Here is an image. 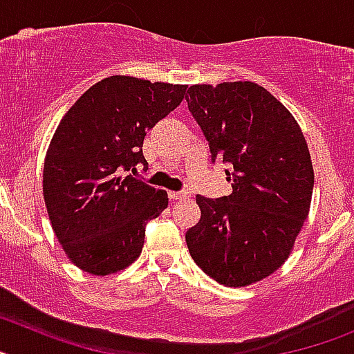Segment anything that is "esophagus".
Wrapping results in <instances>:
<instances>
[{"instance_id":"1","label":"esophagus","mask_w":354,"mask_h":354,"mask_svg":"<svg viewBox=\"0 0 354 354\" xmlns=\"http://www.w3.org/2000/svg\"><path fill=\"white\" fill-rule=\"evenodd\" d=\"M168 196H170L171 200H184L187 196L186 192H170L168 193Z\"/></svg>"}]
</instances>
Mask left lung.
I'll return each mask as SVG.
<instances>
[{"instance_id": "left-lung-1", "label": "left lung", "mask_w": 354, "mask_h": 354, "mask_svg": "<svg viewBox=\"0 0 354 354\" xmlns=\"http://www.w3.org/2000/svg\"><path fill=\"white\" fill-rule=\"evenodd\" d=\"M186 101L211 158L230 170L232 193L196 195L186 243L200 270L227 287L270 277L289 257L310 209L314 168L289 109L252 81L193 84Z\"/></svg>"}]
</instances>
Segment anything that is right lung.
Listing matches in <instances>:
<instances>
[{"mask_svg": "<svg viewBox=\"0 0 354 354\" xmlns=\"http://www.w3.org/2000/svg\"><path fill=\"white\" fill-rule=\"evenodd\" d=\"M186 88L109 76L56 127L44 161V200L56 237L80 270L104 277L140 257L145 225L168 207V195L126 171L145 167L147 131L183 102Z\"/></svg>", "mask_w": 354, "mask_h": 354, "instance_id": "add662e5", "label": "right lung"}]
</instances>
